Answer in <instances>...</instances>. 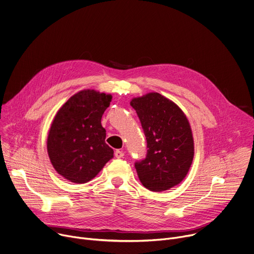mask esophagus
<instances>
[{"mask_svg": "<svg viewBox=\"0 0 254 254\" xmlns=\"http://www.w3.org/2000/svg\"><path fill=\"white\" fill-rule=\"evenodd\" d=\"M115 156H116V158L121 159V158H123V157L125 156V153H124L123 151H121V150H117V151L115 152Z\"/></svg>", "mask_w": 254, "mask_h": 254, "instance_id": "1", "label": "esophagus"}]
</instances>
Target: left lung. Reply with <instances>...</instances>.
<instances>
[{
    "instance_id": "obj_1",
    "label": "left lung",
    "mask_w": 254,
    "mask_h": 254,
    "mask_svg": "<svg viewBox=\"0 0 254 254\" xmlns=\"http://www.w3.org/2000/svg\"><path fill=\"white\" fill-rule=\"evenodd\" d=\"M130 105L147 139V156L134 163L140 183L161 192L182 182L193 162L194 140L188 119L172 100L158 92L132 98Z\"/></svg>"
}]
</instances>
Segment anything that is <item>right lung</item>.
I'll use <instances>...</instances> for the list:
<instances>
[{"instance_id": "1", "label": "right lung", "mask_w": 254, "mask_h": 254, "mask_svg": "<svg viewBox=\"0 0 254 254\" xmlns=\"http://www.w3.org/2000/svg\"><path fill=\"white\" fill-rule=\"evenodd\" d=\"M112 98L111 94L81 90L61 106L53 120L48 156L57 173L72 183H87L114 157L101 126Z\"/></svg>"}]
</instances>
